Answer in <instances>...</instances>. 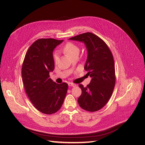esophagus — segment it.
Here are the masks:
<instances>
[{
	"instance_id": "34e87169",
	"label": "esophagus",
	"mask_w": 145,
	"mask_h": 145,
	"mask_svg": "<svg viewBox=\"0 0 145 145\" xmlns=\"http://www.w3.org/2000/svg\"><path fill=\"white\" fill-rule=\"evenodd\" d=\"M68 84H69V86H71V87H75L76 86V84H74L73 83H69Z\"/></svg>"
}]
</instances>
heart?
I'll use <instances>...</instances> for the list:
<instances>
[{"label": "heart", "instance_id": "heart-1", "mask_svg": "<svg viewBox=\"0 0 145 145\" xmlns=\"http://www.w3.org/2000/svg\"><path fill=\"white\" fill-rule=\"evenodd\" d=\"M62 50L65 54L71 57H72L75 55H78L80 52L79 48L78 47L76 44L71 42L67 43L64 45V46L62 48ZM53 57L55 62H57L59 60V56L57 53L54 54Z\"/></svg>", "mask_w": 145, "mask_h": 145}]
</instances>
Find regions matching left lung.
Instances as JSON below:
<instances>
[{
    "label": "left lung",
    "instance_id": "8db88e82",
    "mask_svg": "<svg viewBox=\"0 0 145 145\" xmlns=\"http://www.w3.org/2000/svg\"><path fill=\"white\" fill-rule=\"evenodd\" d=\"M69 39L84 42L86 46L88 54L84 69L92 79L86 87L79 84L82 93L78 102L81 108L94 112L102 108L113 94L116 75L112 53L104 41L91 32Z\"/></svg>",
    "mask_w": 145,
    "mask_h": 145
}]
</instances>
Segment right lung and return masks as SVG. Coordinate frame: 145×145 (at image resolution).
Instances as JSON below:
<instances>
[{"mask_svg": "<svg viewBox=\"0 0 145 145\" xmlns=\"http://www.w3.org/2000/svg\"><path fill=\"white\" fill-rule=\"evenodd\" d=\"M63 40L40 39L25 54L21 74L25 92L35 108L44 114L56 113L64 103L68 89L66 83L57 84L50 78L54 69L53 51Z\"/></svg>", "mask_w": 145, "mask_h": 145, "instance_id": "1", "label": "right lung"}]
</instances>
